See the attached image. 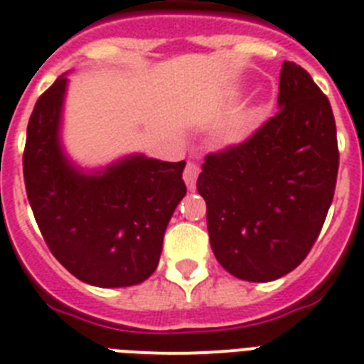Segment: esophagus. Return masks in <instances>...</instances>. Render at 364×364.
I'll return each mask as SVG.
<instances>
[{"instance_id": "1", "label": "esophagus", "mask_w": 364, "mask_h": 364, "mask_svg": "<svg viewBox=\"0 0 364 364\" xmlns=\"http://www.w3.org/2000/svg\"><path fill=\"white\" fill-rule=\"evenodd\" d=\"M198 173H200V168L192 163H188L187 168H185V172H183V179H185V183H187V187L191 188V191H194V188H196Z\"/></svg>"}]
</instances>
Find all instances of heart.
<instances>
[{
  "mask_svg": "<svg viewBox=\"0 0 364 364\" xmlns=\"http://www.w3.org/2000/svg\"><path fill=\"white\" fill-rule=\"evenodd\" d=\"M252 124L253 116H244L240 120L229 124L224 133H222V144L228 146V148H233V146H240L242 142H246L250 133H252Z\"/></svg>",
  "mask_w": 364,
  "mask_h": 364,
  "instance_id": "obj_1",
  "label": "heart"
}]
</instances>
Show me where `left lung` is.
Wrapping results in <instances>:
<instances>
[{
	"label": "left lung",
	"instance_id": "left-lung-1",
	"mask_svg": "<svg viewBox=\"0 0 364 364\" xmlns=\"http://www.w3.org/2000/svg\"><path fill=\"white\" fill-rule=\"evenodd\" d=\"M277 107L244 144L207 155L196 183L216 261L253 283L279 279L307 257L337 183L331 105L291 60L281 68Z\"/></svg>",
	"mask_w": 364,
	"mask_h": 364
}]
</instances>
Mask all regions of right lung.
I'll list each match as a JSON object with an SVG mask.
<instances>
[{"instance_id": "right-lung-1", "label": "right lung", "mask_w": 364, "mask_h": 364, "mask_svg": "<svg viewBox=\"0 0 364 364\" xmlns=\"http://www.w3.org/2000/svg\"><path fill=\"white\" fill-rule=\"evenodd\" d=\"M68 73L36 102L27 125L23 179L29 205L55 259L83 283L139 285L155 272L163 237L187 194L185 161L129 154L81 166L63 142Z\"/></svg>"}]
</instances>
